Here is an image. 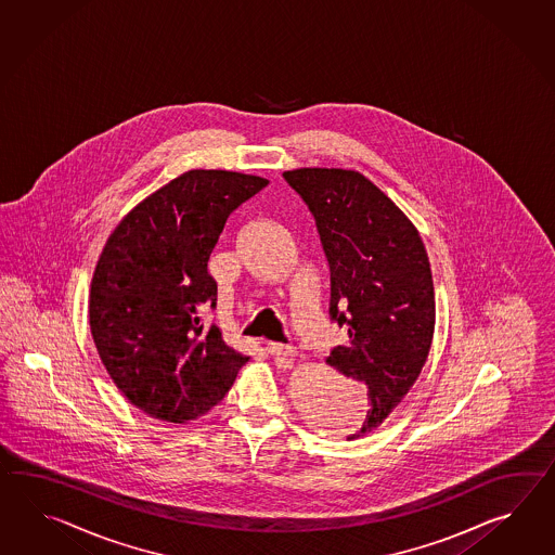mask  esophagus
I'll return each mask as SVG.
<instances>
[{
    "mask_svg": "<svg viewBox=\"0 0 555 555\" xmlns=\"http://www.w3.org/2000/svg\"><path fill=\"white\" fill-rule=\"evenodd\" d=\"M267 351L271 352L272 357H295L297 354L291 345H283V343H269Z\"/></svg>",
    "mask_w": 555,
    "mask_h": 555,
    "instance_id": "obj_1",
    "label": "esophagus"
}]
</instances>
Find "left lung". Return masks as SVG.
<instances>
[{"label": "left lung", "mask_w": 555, "mask_h": 555, "mask_svg": "<svg viewBox=\"0 0 555 555\" xmlns=\"http://www.w3.org/2000/svg\"><path fill=\"white\" fill-rule=\"evenodd\" d=\"M284 180L314 218L331 274L328 317L347 328L326 365L366 387L373 431L420 377L431 349V264L413 222L369 178L340 168H298Z\"/></svg>", "instance_id": "1"}]
</instances>
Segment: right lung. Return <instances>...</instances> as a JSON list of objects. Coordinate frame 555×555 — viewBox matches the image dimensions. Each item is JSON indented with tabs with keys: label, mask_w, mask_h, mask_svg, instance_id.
Here are the masks:
<instances>
[{
	"label": "right lung",
	"mask_w": 555,
	"mask_h": 555,
	"mask_svg": "<svg viewBox=\"0 0 555 555\" xmlns=\"http://www.w3.org/2000/svg\"><path fill=\"white\" fill-rule=\"evenodd\" d=\"M269 184L190 170L109 234L90 288L95 349L124 397L154 420L186 423L218 405L248 361L204 314L217 307L208 258L227 218Z\"/></svg>",
	"instance_id": "1"
}]
</instances>
